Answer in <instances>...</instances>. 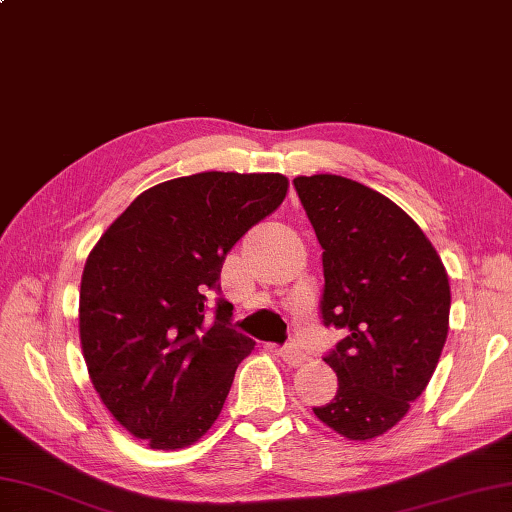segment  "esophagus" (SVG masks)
<instances>
[{
    "label": "esophagus",
    "instance_id": "obj_1",
    "mask_svg": "<svg viewBox=\"0 0 512 512\" xmlns=\"http://www.w3.org/2000/svg\"><path fill=\"white\" fill-rule=\"evenodd\" d=\"M279 355H281V360L288 364V366H301L307 360L305 353H301L299 349H292V347L279 349Z\"/></svg>",
    "mask_w": 512,
    "mask_h": 512
}]
</instances>
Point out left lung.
<instances>
[{
    "instance_id": "left-lung-1",
    "label": "left lung",
    "mask_w": 512,
    "mask_h": 512,
    "mask_svg": "<svg viewBox=\"0 0 512 512\" xmlns=\"http://www.w3.org/2000/svg\"><path fill=\"white\" fill-rule=\"evenodd\" d=\"M320 246L323 323L347 331L325 362L338 392L316 417L349 441L395 427L436 371L449 329V279L406 211L336 174L296 176Z\"/></svg>"
}]
</instances>
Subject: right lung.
Instances as JSON below:
<instances>
[{
	"label": "right lung",
	"mask_w": 512,
	"mask_h": 512,
	"mask_svg": "<svg viewBox=\"0 0 512 512\" xmlns=\"http://www.w3.org/2000/svg\"><path fill=\"white\" fill-rule=\"evenodd\" d=\"M283 174L200 172L139 194L87 257L80 281V344L91 384L115 421L150 449H183L222 412L235 368L255 342L229 327L207 292L224 257L275 211Z\"/></svg>",
	"instance_id": "right-lung-1"
}]
</instances>
